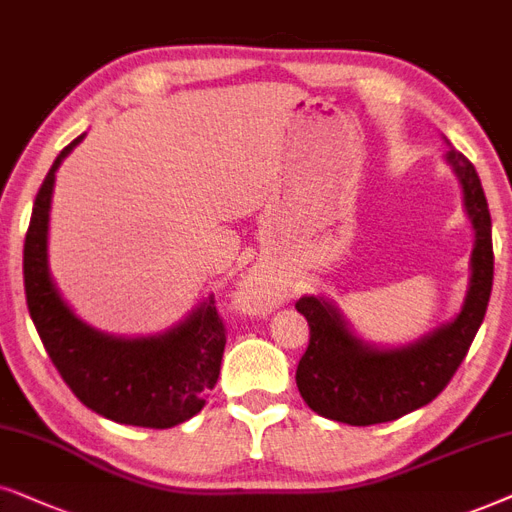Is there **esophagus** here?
<instances>
[{"label": "esophagus", "mask_w": 512, "mask_h": 512, "mask_svg": "<svg viewBox=\"0 0 512 512\" xmlns=\"http://www.w3.org/2000/svg\"><path fill=\"white\" fill-rule=\"evenodd\" d=\"M241 304L250 313H267L278 304V290L269 278H264L262 274H250L248 281L243 283Z\"/></svg>", "instance_id": "1"}]
</instances>
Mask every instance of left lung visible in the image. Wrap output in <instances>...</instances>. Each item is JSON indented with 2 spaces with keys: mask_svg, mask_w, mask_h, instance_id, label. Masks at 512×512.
<instances>
[{
  "mask_svg": "<svg viewBox=\"0 0 512 512\" xmlns=\"http://www.w3.org/2000/svg\"><path fill=\"white\" fill-rule=\"evenodd\" d=\"M475 229L470 288L463 309L449 325L398 351H377L349 332L335 306L323 297L295 304L309 323V346L297 365V388L320 417L351 426L395 421L438 398L478 335L494 281L492 217L475 166L449 149Z\"/></svg>",
  "mask_w": 512,
  "mask_h": 512,
  "instance_id": "obj_1",
  "label": "left lung"
}]
</instances>
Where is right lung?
<instances>
[{"mask_svg":"<svg viewBox=\"0 0 512 512\" xmlns=\"http://www.w3.org/2000/svg\"><path fill=\"white\" fill-rule=\"evenodd\" d=\"M81 138L58 154L34 199L23 248L27 309L51 363L88 410L126 426L173 428L206 405L220 377L227 327L215 299L166 335L147 339L100 335L67 309L49 276L46 231L56 170Z\"/></svg>","mask_w":512,"mask_h":512,"instance_id":"add662e5","label":"right lung"}]
</instances>
